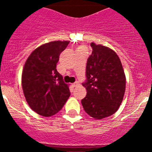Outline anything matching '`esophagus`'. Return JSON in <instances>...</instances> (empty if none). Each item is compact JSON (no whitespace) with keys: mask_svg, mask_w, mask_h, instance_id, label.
I'll use <instances>...</instances> for the list:
<instances>
[{"mask_svg":"<svg viewBox=\"0 0 152 152\" xmlns=\"http://www.w3.org/2000/svg\"><path fill=\"white\" fill-rule=\"evenodd\" d=\"M79 84H79L78 81H76V82H75L73 84H72V86H73L74 88H76V87L79 86Z\"/></svg>","mask_w":152,"mask_h":152,"instance_id":"34e87169","label":"esophagus"}]
</instances>
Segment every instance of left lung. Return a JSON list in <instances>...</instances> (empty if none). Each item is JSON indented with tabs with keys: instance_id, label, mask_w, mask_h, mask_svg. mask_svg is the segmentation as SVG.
Instances as JSON below:
<instances>
[{
	"instance_id": "8db88e82",
	"label": "left lung",
	"mask_w": 152,
	"mask_h": 152,
	"mask_svg": "<svg viewBox=\"0 0 152 152\" xmlns=\"http://www.w3.org/2000/svg\"><path fill=\"white\" fill-rule=\"evenodd\" d=\"M92 53L86 66L82 85L87 95L83 108L91 117L101 119L117 111L126 90V76L119 56L111 49L91 42Z\"/></svg>"
}]
</instances>
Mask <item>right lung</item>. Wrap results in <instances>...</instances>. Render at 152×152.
I'll return each instance as SVG.
<instances>
[{
  "mask_svg": "<svg viewBox=\"0 0 152 152\" xmlns=\"http://www.w3.org/2000/svg\"><path fill=\"white\" fill-rule=\"evenodd\" d=\"M68 41L42 45L28 57L22 73V87L26 102L33 111L51 116L61 110L70 96L69 88L57 72L59 56Z\"/></svg>",
  "mask_w": 152,
  "mask_h": 152,
  "instance_id": "right-lung-1",
  "label": "right lung"
}]
</instances>
